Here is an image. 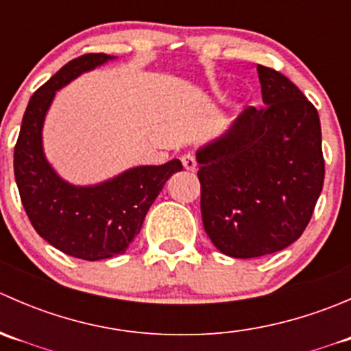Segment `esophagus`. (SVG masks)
I'll use <instances>...</instances> for the list:
<instances>
[{
	"label": "esophagus",
	"mask_w": 351,
	"mask_h": 351,
	"mask_svg": "<svg viewBox=\"0 0 351 351\" xmlns=\"http://www.w3.org/2000/svg\"><path fill=\"white\" fill-rule=\"evenodd\" d=\"M182 162H183V168L186 169V171H195L197 169V159L193 154H183L182 156Z\"/></svg>",
	"instance_id": "obj_1"
}]
</instances>
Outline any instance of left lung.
I'll use <instances>...</instances> for the list:
<instances>
[{
    "instance_id": "8db88e82",
    "label": "left lung",
    "mask_w": 351,
    "mask_h": 351,
    "mask_svg": "<svg viewBox=\"0 0 351 351\" xmlns=\"http://www.w3.org/2000/svg\"><path fill=\"white\" fill-rule=\"evenodd\" d=\"M256 71L265 108L247 107L197 149L205 232L232 258L297 241L324 182L317 110L284 74L260 64Z\"/></svg>"
}]
</instances>
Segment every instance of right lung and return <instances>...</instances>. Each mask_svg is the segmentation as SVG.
<instances>
[{
  "label": "right lung",
  "mask_w": 351,
  "mask_h": 351,
  "mask_svg": "<svg viewBox=\"0 0 351 351\" xmlns=\"http://www.w3.org/2000/svg\"><path fill=\"white\" fill-rule=\"evenodd\" d=\"M115 56L86 54L62 66L28 101L15 146V180L35 231L69 256L97 261L125 253L169 176L182 171L180 159L159 166H134L95 185L62 178L44 151L45 117L56 93Z\"/></svg>",
  "instance_id": "obj_1"
}]
</instances>
